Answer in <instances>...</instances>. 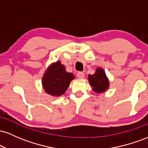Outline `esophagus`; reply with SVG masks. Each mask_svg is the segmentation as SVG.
Returning a JSON list of instances; mask_svg holds the SVG:
<instances>
[{
    "label": "esophagus",
    "mask_w": 148,
    "mask_h": 148,
    "mask_svg": "<svg viewBox=\"0 0 148 148\" xmlns=\"http://www.w3.org/2000/svg\"><path fill=\"white\" fill-rule=\"evenodd\" d=\"M76 76H77V77L79 78V79H83V78H84L85 74H84V72H79L77 73V74H76Z\"/></svg>",
    "instance_id": "esophagus-1"
}]
</instances>
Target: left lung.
I'll return each mask as SVG.
<instances>
[{"label":"left lung","mask_w":148,"mask_h":148,"mask_svg":"<svg viewBox=\"0 0 148 148\" xmlns=\"http://www.w3.org/2000/svg\"><path fill=\"white\" fill-rule=\"evenodd\" d=\"M88 80L90 81L93 90L97 92H102L108 89L109 83L107 79L104 71L102 69H97L95 73L92 75L88 76Z\"/></svg>","instance_id":"left-lung-1"}]
</instances>
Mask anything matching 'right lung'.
<instances>
[{
  "instance_id": "1",
  "label": "right lung",
  "mask_w": 148,
  "mask_h": 148,
  "mask_svg": "<svg viewBox=\"0 0 148 148\" xmlns=\"http://www.w3.org/2000/svg\"><path fill=\"white\" fill-rule=\"evenodd\" d=\"M74 78L72 73L66 72L65 67L58 61L47 69L42 79V85L48 94L60 96L64 94Z\"/></svg>"
}]
</instances>
